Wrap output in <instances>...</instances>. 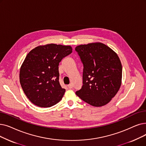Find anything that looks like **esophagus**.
<instances>
[{"label":"esophagus","mask_w":146,"mask_h":146,"mask_svg":"<svg viewBox=\"0 0 146 146\" xmlns=\"http://www.w3.org/2000/svg\"><path fill=\"white\" fill-rule=\"evenodd\" d=\"M67 86H68V88L69 89H72V88H73V85H72V84H70L69 85H68Z\"/></svg>","instance_id":"34e87169"}]
</instances>
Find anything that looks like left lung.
<instances>
[{"instance_id":"obj_1","label":"left lung","mask_w":146,"mask_h":146,"mask_svg":"<svg viewBox=\"0 0 146 146\" xmlns=\"http://www.w3.org/2000/svg\"><path fill=\"white\" fill-rule=\"evenodd\" d=\"M84 64L83 86L76 94L94 107L108 104L121 86L122 67L117 54L101 42L75 48Z\"/></svg>"}]
</instances>
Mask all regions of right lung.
Listing matches in <instances>:
<instances>
[{"mask_svg": "<svg viewBox=\"0 0 146 146\" xmlns=\"http://www.w3.org/2000/svg\"><path fill=\"white\" fill-rule=\"evenodd\" d=\"M71 46L54 43L38 46L27 55L20 70V82L35 105L50 107L62 99L66 90L59 82V62L72 52Z\"/></svg>", "mask_w": 146, "mask_h": 146, "instance_id": "obj_1", "label": "right lung"}]
</instances>
